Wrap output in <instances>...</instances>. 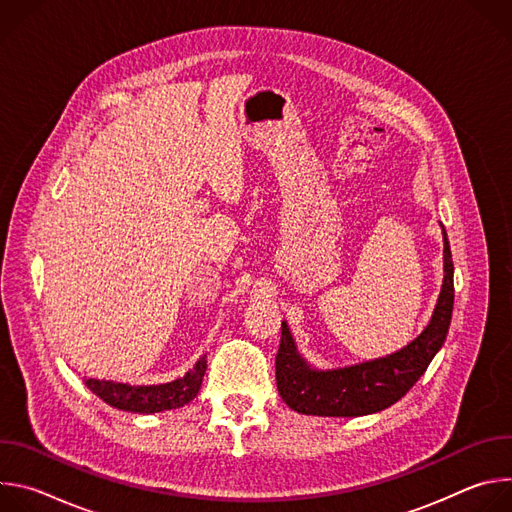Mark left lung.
Wrapping results in <instances>:
<instances>
[{"label":"left lung","instance_id":"obj_1","mask_svg":"<svg viewBox=\"0 0 512 512\" xmlns=\"http://www.w3.org/2000/svg\"><path fill=\"white\" fill-rule=\"evenodd\" d=\"M454 310V261L444 231V283L425 330L401 350L383 358L350 364L344 369L318 371L300 356L294 338L281 322V342L275 356L277 391L285 405L304 415L358 417L397 403L427 371L442 348Z\"/></svg>","mask_w":512,"mask_h":512}]
</instances>
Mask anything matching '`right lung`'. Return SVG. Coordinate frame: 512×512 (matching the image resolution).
<instances>
[{
    "label": "right lung",
    "instance_id": "right-lung-1",
    "mask_svg": "<svg viewBox=\"0 0 512 512\" xmlns=\"http://www.w3.org/2000/svg\"><path fill=\"white\" fill-rule=\"evenodd\" d=\"M204 371L206 356L198 358V362L184 377L162 385H127L105 379H85V385L111 407L148 415L178 409L190 403L202 387Z\"/></svg>",
    "mask_w": 512,
    "mask_h": 512
}]
</instances>
